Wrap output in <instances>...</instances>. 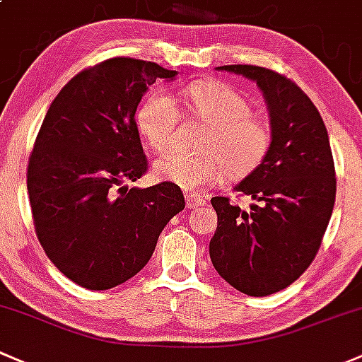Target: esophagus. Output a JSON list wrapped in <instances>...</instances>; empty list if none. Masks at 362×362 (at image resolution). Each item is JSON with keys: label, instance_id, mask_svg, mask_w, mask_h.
Here are the masks:
<instances>
[{"label": "esophagus", "instance_id": "esophagus-1", "mask_svg": "<svg viewBox=\"0 0 362 362\" xmlns=\"http://www.w3.org/2000/svg\"><path fill=\"white\" fill-rule=\"evenodd\" d=\"M185 200H186V209H193L206 204V199H204L200 193H188V195H185Z\"/></svg>", "mask_w": 362, "mask_h": 362}]
</instances>
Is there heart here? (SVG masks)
Segmentation results:
<instances>
[{
	"label": "heart",
	"mask_w": 362,
	"mask_h": 362,
	"mask_svg": "<svg viewBox=\"0 0 362 362\" xmlns=\"http://www.w3.org/2000/svg\"><path fill=\"white\" fill-rule=\"evenodd\" d=\"M189 117L207 125L204 153L170 151L153 165L155 180L193 192L228 174L242 180L255 173L270 151V129L252 117V107L238 92L218 81L189 85L182 94ZM180 110L167 92L155 90L139 104L136 125L150 150L165 151L173 143Z\"/></svg>",
	"instance_id": "1"
}]
</instances>
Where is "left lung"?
<instances>
[{
    "label": "left lung",
    "instance_id": "left-lung-1",
    "mask_svg": "<svg viewBox=\"0 0 362 362\" xmlns=\"http://www.w3.org/2000/svg\"><path fill=\"white\" fill-rule=\"evenodd\" d=\"M263 92L270 117V151L235 186L255 204L249 211L212 197L218 228L211 262L230 286L268 296L293 284L317 255L337 195L334 162L326 125L291 80L259 66H219Z\"/></svg>",
    "mask_w": 362,
    "mask_h": 362
}]
</instances>
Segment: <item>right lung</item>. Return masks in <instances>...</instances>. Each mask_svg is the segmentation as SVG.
Segmentation results:
<instances>
[{"label":"right lung","mask_w":362,"mask_h":362,"mask_svg":"<svg viewBox=\"0 0 362 362\" xmlns=\"http://www.w3.org/2000/svg\"><path fill=\"white\" fill-rule=\"evenodd\" d=\"M176 71L115 57L81 71L52 100L29 158L28 192L40 244L74 284H124L150 262L160 233L185 209L170 182L130 188L146 173L136 111Z\"/></svg>","instance_id":"obj_1"}]
</instances>
